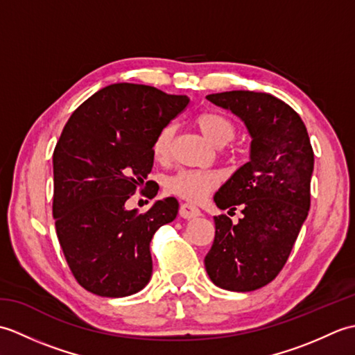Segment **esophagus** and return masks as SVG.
<instances>
[{
	"mask_svg": "<svg viewBox=\"0 0 355 355\" xmlns=\"http://www.w3.org/2000/svg\"><path fill=\"white\" fill-rule=\"evenodd\" d=\"M200 214H201L200 209L197 206L189 205V202H184V205L180 206V215L186 218V220H191V218L198 216Z\"/></svg>",
	"mask_w": 355,
	"mask_h": 355,
	"instance_id": "obj_1",
	"label": "esophagus"
}]
</instances>
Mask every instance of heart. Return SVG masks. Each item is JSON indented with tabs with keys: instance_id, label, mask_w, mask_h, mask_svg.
<instances>
[{
	"instance_id": "obj_1",
	"label": "heart",
	"mask_w": 355,
	"mask_h": 355,
	"mask_svg": "<svg viewBox=\"0 0 355 355\" xmlns=\"http://www.w3.org/2000/svg\"><path fill=\"white\" fill-rule=\"evenodd\" d=\"M195 125L202 135L215 146L221 148L230 143L236 135V126L232 120L218 111H202L195 117ZM173 139V126H163L153 141V155L157 162L168 160ZM218 175L207 171H180L166 183V191L171 195L191 202L205 200L218 186Z\"/></svg>"
}]
</instances>
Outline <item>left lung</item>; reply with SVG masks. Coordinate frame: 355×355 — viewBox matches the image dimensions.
Masks as SVG:
<instances>
[{"instance_id": "1", "label": "left lung", "mask_w": 355, "mask_h": 355, "mask_svg": "<svg viewBox=\"0 0 355 355\" xmlns=\"http://www.w3.org/2000/svg\"><path fill=\"white\" fill-rule=\"evenodd\" d=\"M207 101L245 123L250 160L233 173L214 201L221 210L243 207L238 224L215 216V239L205 258L216 286L253 291L279 275L310 210L314 153L302 119L268 93L224 92Z\"/></svg>"}]
</instances>
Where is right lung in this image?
<instances>
[{
  "instance_id": "add662e5",
  "label": "right lung",
  "mask_w": 355,
  "mask_h": 355,
  "mask_svg": "<svg viewBox=\"0 0 355 355\" xmlns=\"http://www.w3.org/2000/svg\"><path fill=\"white\" fill-rule=\"evenodd\" d=\"M187 103V96L149 85L112 84L67 122L53 153V216L67 263L87 291L125 297L149 282L150 239L175 220L178 201L158 200L145 214L125 202L153 169L157 132Z\"/></svg>"
}]
</instances>
